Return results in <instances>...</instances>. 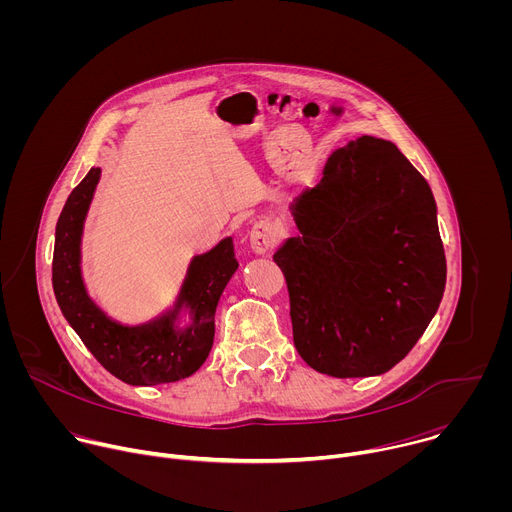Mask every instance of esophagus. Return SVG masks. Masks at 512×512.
<instances>
[{
    "instance_id": "obj_1",
    "label": "esophagus",
    "mask_w": 512,
    "mask_h": 512,
    "mask_svg": "<svg viewBox=\"0 0 512 512\" xmlns=\"http://www.w3.org/2000/svg\"><path fill=\"white\" fill-rule=\"evenodd\" d=\"M277 241V229L269 221H259L249 233V243L255 253H267Z\"/></svg>"
}]
</instances>
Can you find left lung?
<instances>
[{
	"label": "left lung",
	"mask_w": 512,
	"mask_h": 512,
	"mask_svg": "<svg viewBox=\"0 0 512 512\" xmlns=\"http://www.w3.org/2000/svg\"><path fill=\"white\" fill-rule=\"evenodd\" d=\"M291 214L300 237L273 255L294 344L318 373H387L440 308L446 253L435 200L397 145L362 135L336 150Z\"/></svg>",
	"instance_id": "1"
}]
</instances>
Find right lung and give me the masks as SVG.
Instances as JSON below:
<instances>
[{
    "label": "right lung",
    "mask_w": 512,
    "mask_h": 512,
    "mask_svg": "<svg viewBox=\"0 0 512 512\" xmlns=\"http://www.w3.org/2000/svg\"><path fill=\"white\" fill-rule=\"evenodd\" d=\"M99 176L101 170L91 168L70 192L56 223L52 257L56 302L83 344L119 381L148 387L186 379L202 367L212 348L214 312L239 267L233 239L227 237L192 259L174 310L150 324L121 326L93 304L81 277V235ZM182 307L193 316L186 329L175 326Z\"/></svg>",
    "instance_id": "obj_1"
}]
</instances>
